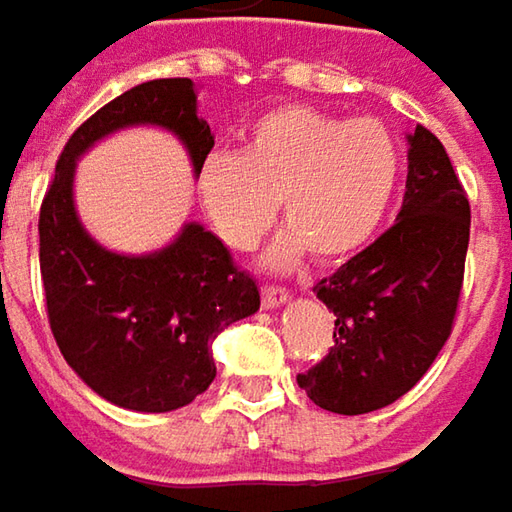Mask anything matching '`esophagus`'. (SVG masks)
Instances as JSON below:
<instances>
[{
	"mask_svg": "<svg viewBox=\"0 0 512 512\" xmlns=\"http://www.w3.org/2000/svg\"><path fill=\"white\" fill-rule=\"evenodd\" d=\"M288 299H291V294L285 288H279V285H262V305L265 308H276V305H282Z\"/></svg>",
	"mask_w": 512,
	"mask_h": 512,
	"instance_id": "34e87169",
	"label": "esophagus"
}]
</instances>
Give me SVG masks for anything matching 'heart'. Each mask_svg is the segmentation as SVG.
Listing matches in <instances>:
<instances>
[{"instance_id":"1","label":"heart","mask_w":512,"mask_h":512,"mask_svg":"<svg viewBox=\"0 0 512 512\" xmlns=\"http://www.w3.org/2000/svg\"><path fill=\"white\" fill-rule=\"evenodd\" d=\"M400 169L395 135L380 120H345L314 106H279L259 117L242 152L213 149L198 167V198L218 239L253 250L279 213L291 233L273 265L305 250L340 262L360 250L392 201Z\"/></svg>"}]
</instances>
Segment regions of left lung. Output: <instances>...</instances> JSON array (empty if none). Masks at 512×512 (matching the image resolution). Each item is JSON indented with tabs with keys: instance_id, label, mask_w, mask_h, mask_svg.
Wrapping results in <instances>:
<instances>
[{
	"instance_id": "left-lung-1",
	"label": "left lung",
	"mask_w": 512,
	"mask_h": 512,
	"mask_svg": "<svg viewBox=\"0 0 512 512\" xmlns=\"http://www.w3.org/2000/svg\"><path fill=\"white\" fill-rule=\"evenodd\" d=\"M467 244V190L444 143L418 123L397 221L314 285L337 317L334 345L296 374L299 389L337 415H366L406 395L452 334Z\"/></svg>"
}]
</instances>
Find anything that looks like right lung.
I'll return each instance as SVG.
<instances>
[{"label": "right lung", "mask_w": 512, "mask_h": 512, "mask_svg": "<svg viewBox=\"0 0 512 512\" xmlns=\"http://www.w3.org/2000/svg\"><path fill=\"white\" fill-rule=\"evenodd\" d=\"M132 123L172 129L195 172L213 149L187 77L149 80L109 100L60 152L39 207V273L51 334L86 386L123 409L172 412L216 380L213 340L259 311V288L201 224L152 256H117L91 242L74 213V161Z\"/></svg>", "instance_id": "add662e5"}]
</instances>
